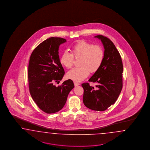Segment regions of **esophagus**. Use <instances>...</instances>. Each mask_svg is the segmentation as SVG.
Wrapping results in <instances>:
<instances>
[{"mask_svg":"<svg viewBox=\"0 0 150 150\" xmlns=\"http://www.w3.org/2000/svg\"><path fill=\"white\" fill-rule=\"evenodd\" d=\"M74 83L75 86H77L80 85V83H79V82H74Z\"/></svg>","mask_w":150,"mask_h":150,"instance_id":"34e87169","label":"esophagus"}]
</instances>
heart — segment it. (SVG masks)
<instances>
[{
  "label": "heart",
  "mask_w": 150,
  "mask_h": 150,
  "mask_svg": "<svg viewBox=\"0 0 150 150\" xmlns=\"http://www.w3.org/2000/svg\"><path fill=\"white\" fill-rule=\"evenodd\" d=\"M71 53L65 51L61 55L60 63L66 68L73 67L75 59H79V67L74 68L68 72L67 77L75 81H81L86 79L90 72L95 73L101 67L105 59V52L101 45L81 40L73 45Z\"/></svg>",
  "instance_id": "b5f03b06"
}]
</instances>
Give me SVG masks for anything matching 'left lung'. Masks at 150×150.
Returning <instances> with one entry per match:
<instances>
[{
  "label": "left lung",
  "mask_w": 150,
  "mask_h": 150,
  "mask_svg": "<svg viewBox=\"0 0 150 150\" xmlns=\"http://www.w3.org/2000/svg\"><path fill=\"white\" fill-rule=\"evenodd\" d=\"M100 39L105 47L104 62L98 71L88 81L96 83L95 87L83 83V102L89 109L104 111L116 102L123 87V63L121 56L110 40L103 35Z\"/></svg>",
  "instance_id": "left-lung-1"
}]
</instances>
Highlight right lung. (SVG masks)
Returning a JSON list of instances; mask_svg holds the SVG:
<instances>
[{
	"label": "right lung",
	"mask_w": 150,
	"mask_h": 150,
	"mask_svg": "<svg viewBox=\"0 0 150 150\" xmlns=\"http://www.w3.org/2000/svg\"><path fill=\"white\" fill-rule=\"evenodd\" d=\"M67 40L50 37L35 48L30 56L28 68L29 90L32 99L42 111L54 113L63 108L69 92L74 87L69 79L58 87L65 71L59 57V45Z\"/></svg>",
	"instance_id": "add662e5"
}]
</instances>
